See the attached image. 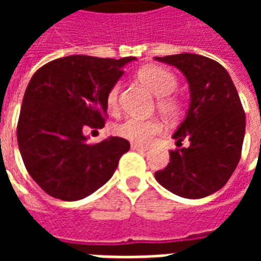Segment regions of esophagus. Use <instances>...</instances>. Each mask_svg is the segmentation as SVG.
<instances>
[{
    "mask_svg": "<svg viewBox=\"0 0 261 261\" xmlns=\"http://www.w3.org/2000/svg\"><path fill=\"white\" fill-rule=\"evenodd\" d=\"M131 149H134V151H141V152L148 151L147 147H142V145H138V144H131Z\"/></svg>",
    "mask_w": 261,
    "mask_h": 261,
    "instance_id": "34e87169",
    "label": "esophagus"
}]
</instances>
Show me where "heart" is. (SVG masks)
Listing matches in <instances>:
<instances>
[{
  "instance_id": "b5f03b06",
  "label": "heart",
  "mask_w": 261,
  "mask_h": 261,
  "mask_svg": "<svg viewBox=\"0 0 261 261\" xmlns=\"http://www.w3.org/2000/svg\"><path fill=\"white\" fill-rule=\"evenodd\" d=\"M142 85L156 97V108L168 119H175L181 112L180 99L172 95L177 88V76L172 71L159 65H147L137 72ZM106 106L110 113H116L120 106V84H114L106 95ZM164 125L156 119L142 120L128 117L114 127V133L125 140L145 145L153 137L162 133Z\"/></svg>"
}]
</instances>
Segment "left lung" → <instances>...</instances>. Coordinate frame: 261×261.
<instances>
[{"label": "left lung", "mask_w": 261, "mask_h": 261, "mask_svg": "<svg viewBox=\"0 0 261 261\" xmlns=\"http://www.w3.org/2000/svg\"><path fill=\"white\" fill-rule=\"evenodd\" d=\"M175 65L186 76L190 106L173 134L177 147L189 138L190 147L170 151V162L155 179L185 198H202L218 192L239 164L246 117L228 71L200 54L155 57Z\"/></svg>", "instance_id": "obj_1"}]
</instances>
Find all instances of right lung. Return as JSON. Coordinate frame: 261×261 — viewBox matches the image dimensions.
Here are the masks:
<instances>
[{
  "mask_svg": "<svg viewBox=\"0 0 261 261\" xmlns=\"http://www.w3.org/2000/svg\"><path fill=\"white\" fill-rule=\"evenodd\" d=\"M134 60L68 56L33 74L16 136L26 170L48 196L64 201L89 196L113 176L130 149L120 137L88 144L84 130L105 125L106 95Z\"/></svg>",
  "mask_w": 261,
  "mask_h": 261,
  "instance_id": "right-lung-1",
  "label": "right lung"
}]
</instances>
